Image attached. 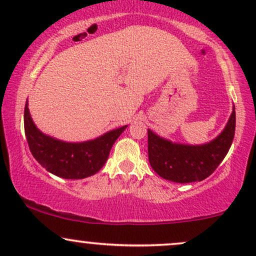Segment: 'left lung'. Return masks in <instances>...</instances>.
Segmentation results:
<instances>
[{
	"label": "left lung",
	"instance_id": "left-lung-1",
	"mask_svg": "<svg viewBox=\"0 0 256 256\" xmlns=\"http://www.w3.org/2000/svg\"><path fill=\"white\" fill-rule=\"evenodd\" d=\"M236 128V112L232 110L225 128L218 137L201 146L180 144L148 130V158L160 177L174 183L201 182L220 165L232 144Z\"/></svg>",
	"mask_w": 256,
	"mask_h": 256
}]
</instances>
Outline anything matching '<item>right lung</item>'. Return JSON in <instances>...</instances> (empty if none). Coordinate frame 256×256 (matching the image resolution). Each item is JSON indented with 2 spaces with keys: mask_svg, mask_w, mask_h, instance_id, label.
<instances>
[{
  "mask_svg": "<svg viewBox=\"0 0 256 256\" xmlns=\"http://www.w3.org/2000/svg\"><path fill=\"white\" fill-rule=\"evenodd\" d=\"M24 126L34 158L46 171L64 179H83L98 173L110 156L114 142L128 128L125 125L86 142H64L38 130L32 122L28 102L24 110Z\"/></svg>",
  "mask_w": 256,
  "mask_h": 256,
  "instance_id": "add662e5",
  "label": "right lung"
}]
</instances>
